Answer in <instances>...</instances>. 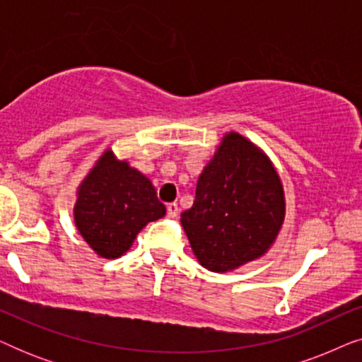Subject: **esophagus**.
<instances>
[{"label": "esophagus", "instance_id": "34e87169", "mask_svg": "<svg viewBox=\"0 0 362 362\" xmlns=\"http://www.w3.org/2000/svg\"><path fill=\"white\" fill-rule=\"evenodd\" d=\"M166 211H168V217H177V214H180V207H177L176 202H170V204L166 206Z\"/></svg>", "mask_w": 362, "mask_h": 362}]
</instances>
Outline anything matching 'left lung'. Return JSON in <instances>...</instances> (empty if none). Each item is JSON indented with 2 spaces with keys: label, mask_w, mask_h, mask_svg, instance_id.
I'll return each instance as SVG.
<instances>
[{
  "label": "left lung",
  "mask_w": 362,
  "mask_h": 362,
  "mask_svg": "<svg viewBox=\"0 0 362 362\" xmlns=\"http://www.w3.org/2000/svg\"><path fill=\"white\" fill-rule=\"evenodd\" d=\"M284 217V187L269 158L229 133L201 173L181 224L204 269L229 272L264 255Z\"/></svg>",
  "instance_id": "left-lung-1"
}]
</instances>
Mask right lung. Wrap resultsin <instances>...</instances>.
Here are the masks:
<instances>
[{
	"mask_svg": "<svg viewBox=\"0 0 362 362\" xmlns=\"http://www.w3.org/2000/svg\"><path fill=\"white\" fill-rule=\"evenodd\" d=\"M165 214L151 181L112 151L103 153L83 180L74 207L78 232L105 259L125 254L138 232Z\"/></svg>",
	"mask_w": 362,
	"mask_h": 362,
	"instance_id": "right-lung-1",
	"label": "right lung"
}]
</instances>
